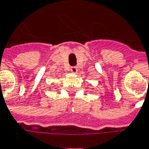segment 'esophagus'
<instances>
[{
	"label": "esophagus",
	"instance_id": "34e87169",
	"mask_svg": "<svg viewBox=\"0 0 149 149\" xmlns=\"http://www.w3.org/2000/svg\"><path fill=\"white\" fill-rule=\"evenodd\" d=\"M70 70H71V72H72V73H77L78 71L77 67H75V66H73V67H71Z\"/></svg>",
	"mask_w": 149,
	"mask_h": 149
}]
</instances>
